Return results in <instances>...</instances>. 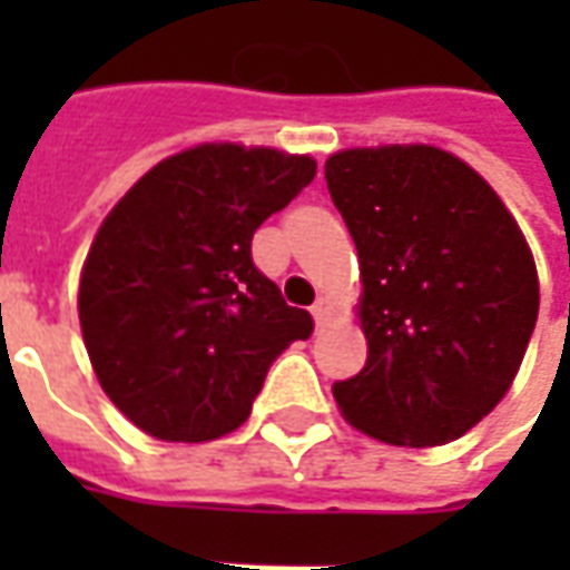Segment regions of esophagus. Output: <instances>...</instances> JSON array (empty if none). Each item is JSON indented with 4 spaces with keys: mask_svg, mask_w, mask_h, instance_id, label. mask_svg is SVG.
<instances>
[{
    "mask_svg": "<svg viewBox=\"0 0 570 570\" xmlns=\"http://www.w3.org/2000/svg\"><path fill=\"white\" fill-rule=\"evenodd\" d=\"M330 308H333V305H330V298H317V302L311 305V314H314V323H317V326H323V323H326V317H330Z\"/></svg>",
    "mask_w": 570,
    "mask_h": 570,
    "instance_id": "esophagus-1",
    "label": "esophagus"
}]
</instances>
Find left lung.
Segmentation results:
<instances>
[{
	"label": "left lung",
	"instance_id": "obj_1",
	"mask_svg": "<svg viewBox=\"0 0 570 570\" xmlns=\"http://www.w3.org/2000/svg\"><path fill=\"white\" fill-rule=\"evenodd\" d=\"M326 188L357 244L366 366L342 415L391 445H442L510 391L534 333L538 268L482 176L433 146L345 149Z\"/></svg>",
	"mask_w": 570,
	"mask_h": 570
}]
</instances>
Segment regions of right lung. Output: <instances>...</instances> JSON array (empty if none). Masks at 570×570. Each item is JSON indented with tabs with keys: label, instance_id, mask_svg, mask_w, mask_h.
Here are the masks:
<instances>
[{
	"label": "right lung",
	"instance_id": "add662e5",
	"mask_svg": "<svg viewBox=\"0 0 570 570\" xmlns=\"http://www.w3.org/2000/svg\"><path fill=\"white\" fill-rule=\"evenodd\" d=\"M317 174L308 155L207 142L118 200L79 284L106 396L155 440H219L249 419L272 363L314 323L253 265V235Z\"/></svg>",
	"mask_w": 570,
	"mask_h": 570
}]
</instances>
